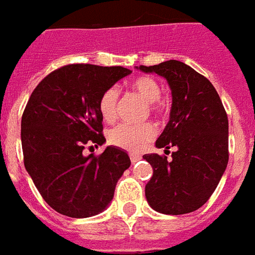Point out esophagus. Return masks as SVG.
<instances>
[{"mask_svg":"<svg viewBox=\"0 0 255 255\" xmlns=\"http://www.w3.org/2000/svg\"><path fill=\"white\" fill-rule=\"evenodd\" d=\"M138 160H140V157H138V156L130 155V161H131V163H135V161H138Z\"/></svg>","mask_w":255,"mask_h":255,"instance_id":"esophagus-1","label":"esophagus"}]
</instances>
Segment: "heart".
Listing matches in <instances>:
<instances>
[{
	"mask_svg": "<svg viewBox=\"0 0 255 255\" xmlns=\"http://www.w3.org/2000/svg\"><path fill=\"white\" fill-rule=\"evenodd\" d=\"M130 88L135 94L140 95L149 106L153 114H161L166 110V102L161 99L160 84L150 76H138L130 83ZM118 100L120 94L118 89L111 87L106 89L99 100V111L102 118L106 122H113L118 115ZM156 129L152 124L144 125H129L121 124L110 130L109 141L111 145L128 150L131 153H137L144 150L150 141L155 138Z\"/></svg>",
	"mask_w": 255,
	"mask_h": 255,
	"instance_id": "1",
	"label": "heart"
}]
</instances>
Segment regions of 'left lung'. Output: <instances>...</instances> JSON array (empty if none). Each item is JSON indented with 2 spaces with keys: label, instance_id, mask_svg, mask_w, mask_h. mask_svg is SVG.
<instances>
[{
  "label": "left lung",
  "instance_id": "1",
  "mask_svg": "<svg viewBox=\"0 0 255 255\" xmlns=\"http://www.w3.org/2000/svg\"><path fill=\"white\" fill-rule=\"evenodd\" d=\"M140 70L164 77L171 88L170 121L156 141L167 156H144L153 175L146 183V201L164 215H185L205 204L228 164V118L209 80L181 61L170 59Z\"/></svg>",
  "mask_w": 255,
  "mask_h": 255
}]
</instances>
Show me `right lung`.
I'll use <instances>...</instances> for the list:
<instances>
[{"instance_id": "1", "label": "right lung", "mask_w": 255, "mask_h": 255, "mask_svg": "<svg viewBox=\"0 0 255 255\" xmlns=\"http://www.w3.org/2000/svg\"><path fill=\"white\" fill-rule=\"evenodd\" d=\"M131 73L122 66L72 64L47 74L33 89L21 117L24 166L54 211L83 219L106 209L117 182L130 167L125 150L102 145L99 100L106 89Z\"/></svg>"}]
</instances>
